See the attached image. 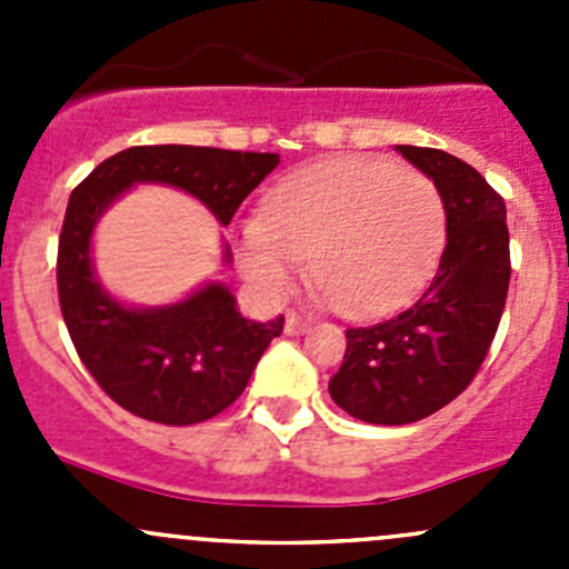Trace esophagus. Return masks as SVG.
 <instances>
[{
    "label": "esophagus",
    "instance_id": "obj_1",
    "mask_svg": "<svg viewBox=\"0 0 569 569\" xmlns=\"http://www.w3.org/2000/svg\"><path fill=\"white\" fill-rule=\"evenodd\" d=\"M286 336H302L308 330V321L297 313H286V325H283Z\"/></svg>",
    "mask_w": 569,
    "mask_h": 569
}]
</instances>
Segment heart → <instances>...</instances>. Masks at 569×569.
Here are the masks:
<instances>
[{
    "label": "heart",
    "instance_id": "1",
    "mask_svg": "<svg viewBox=\"0 0 569 569\" xmlns=\"http://www.w3.org/2000/svg\"><path fill=\"white\" fill-rule=\"evenodd\" d=\"M446 242V203L429 176L386 159L336 157L280 178L261 217L237 226V258L283 300L311 256L321 302L377 317L418 295Z\"/></svg>",
    "mask_w": 569,
    "mask_h": 569
}]
</instances>
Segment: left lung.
Listing matches in <instances>:
<instances>
[{"label": "left lung", "instance_id": "left-lung-1", "mask_svg": "<svg viewBox=\"0 0 569 569\" xmlns=\"http://www.w3.org/2000/svg\"><path fill=\"white\" fill-rule=\"evenodd\" d=\"M446 203V248L429 289L371 327L347 330L330 396L366 423L401 427L457 399L487 358L509 291L503 198L470 164L438 148L396 146Z\"/></svg>", "mask_w": 569, "mask_h": 569}]
</instances>
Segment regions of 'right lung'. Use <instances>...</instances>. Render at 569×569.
Returning <instances> with one entry per match:
<instances>
[{
  "instance_id": "add662e5",
  "label": "right lung",
  "mask_w": 569,
  "mask_h": 569,
  "mask_svg": "<svg viewBox=\"0 0 569 569\" xmlns=\"http://www.w3.org/2000/svg\"><path fill=\"white\" fill-rule=\"evenodd\" d=\"M278 164L280 153L140 146L104 159L73 189L57 250L62 319L82 363L123 410L168 427L209 421L242 396L263 349L283 332V317H242L220 280L170 306L118 300L93 263V233L104 211L137 183H164L192 194L228 226ZM222 263H231L228 244Z\"/></svg>"
}]
</instances>
